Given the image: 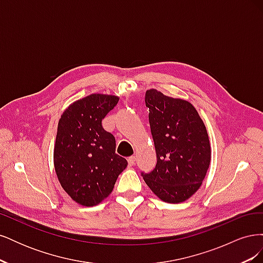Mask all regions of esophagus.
<instances>
[{
  "mask_svg": "<svg viewBox=\"0 0 263 263\" xmlns=\"http://www.w3.org/2000/svg\"><path fill=\"white\" fill-rule=\"evenodd\" d=\"M135 162H136V157L132 156V157L128 158V164H129V165H134Z\"/></svg>",
  "mask_w": 263,
  "mask_h": 263,
  "instance_id": "esophagus-1",
  "label": "esophagus"
}]
</instances>
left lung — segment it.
<instances>
[{
	"label": "left lung",
	"mask_w": 263,
	"mask_h": 263,
	"mask_svg": "<svg viewBox=\"0 0 263 263\" xmlns=\"http://www.w3.org/2000/svg\"><path fill=\"white\" fill-rule=\"evenodd\" d=\"M157 154L153 172L142 174L153 193L166 203H182L201 187L210 168L212 149L208 130L186 100L150 89L145 95Z\"/></svg>",
	"instance_id": "8db88e82"
}]
</instances>
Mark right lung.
I'll return each instance as SVG.
<instances>
[{"instance_id":"right-lung-1","label":"right lung","mask_w":263,"mask_h":263,"mask_svg":"<svg viewBox=\"0 0 263 263\" xmlns=\"http://www.w3.org/2000/svg\"><path fill=\"white\" fill-rule=\"evenodd\" d=\"M116 95L93 93L62 113L53 148V165L62 189L83 206H94L112 193L127 160L115 154L116 142L102 119L118 103Z\"/></svg>"}]
</instances>
